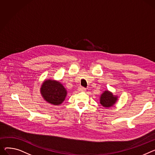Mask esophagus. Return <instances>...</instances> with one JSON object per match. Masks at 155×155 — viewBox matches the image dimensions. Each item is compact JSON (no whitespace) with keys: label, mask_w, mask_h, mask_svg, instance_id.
Here are the masks:
<instances>
[{"label":"esophagus","mask_w":155,"mask_h":155,"mask_svg":"<svg viewBox=\"0 0 155 155\" xmlns=\"http://www.w3.org/2000/svg\"><path fill=\"white\" fill-rule=\"evenodd\" d=\"M78 90H79L80 91H86V88H84V87H80L78 88Z\"/></svg>","instance_id":"1"}]
</instances>
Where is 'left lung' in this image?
<instances>
[{"mask_svg": "<svg viewBox=\"0 0 155 155\" xmlns=\"http://www.w3.org/2000/svg\"><path fill=\"white\" fill-rule=\"evenodd\" d=\"M118 98V96L113 95L112 92L109 90H105L102 93L100 96V103L104 107L110 108L116 104Z\"/></svg>", "mask_w": 155, "mask_h": 155, "instance_id": "1", "label": "left lung"}]
</instances>
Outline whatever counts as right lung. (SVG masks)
Segmentation results:
<instances>
[{
	"instance_id": "right-lung-1",
	"label": "right lung",
	"mask_w": 155,
	"mask_h": 155,
	"mask_svg": "<svg viewBox=\"0 0 155 155\" xmlns=\"http://www.w3.org/2000/svg\"><path fill=\"white\" fill-rule=\"evenodd\" d=\"M40 94L48 104L59 105L64 101L67 95V91L60 81L48 79L41 85Z\"/></svg>"
}]
</instances>
